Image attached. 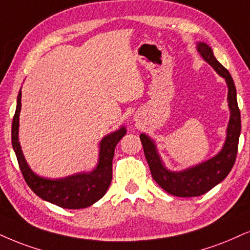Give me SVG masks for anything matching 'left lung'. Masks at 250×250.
<instances>
[{
	"label": "left lung",
	"instance_id": "1",
	"mask_svg": "<svg viewBox=\"0 0 250 250\" xmlns=\"http://www.w3.org/2000/svg\"><path fill=\"white\" fill-rule=\"evenodd\" d=\"M197 51L200 57L226 81L229 92L227 102L229 107V122L226 130V140L223 148L213 158L200 162L183 170L174 171L166 167L156 148V144L147 134L141 133L145 156L148 163L154 181L172 196L196 197L204 195L229 174L238 154L240 132H241V116L236 101V89L229 70L215 59L213 51L203 42H197Z\"/></svg>",
	"mask_w": 250,
	"mask_h": 250
}]
</instances>
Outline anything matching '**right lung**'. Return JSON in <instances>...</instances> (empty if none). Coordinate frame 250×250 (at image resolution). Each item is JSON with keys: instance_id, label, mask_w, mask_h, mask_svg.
Wrapping results in <instances>:
<instances>
[{"instance_id": "obj_1", "label": "right lung", "mask_w": 250, "mask_h": 250, "mask_svg": "<svg viewBox=\"0 0 250 250\" xmlns=\"http://www.w3.org/2000/svg\"><path fill=\"white\" fill-rule=\"evenodd\" d=\"M21 107V89L17 96V106L12 119L11 143L24 180L30 189L42 199L63 208L78 210L88 208L105 195L112 180V159L119 140L126 134L125 126L106 134L100 143L97 166L91 171H83L61 178L37 175L27 165L21 150L18 131Z\"/></svg>"}]
</instances>
